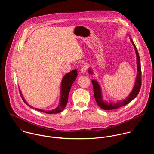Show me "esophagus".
I'll return each instance as SVG.
<instances>
[{"instance_id": "1", "label": "esophagus", "mask_w": 154, "mask_h": 154, "mask_svg": "<svg viewBox=\"0 0 154 154\" xmlns=\"http://www.w3.org/2000/svg\"><path fill=\"white\" fill-rule=\"evenodd\" d=\"M87 69V66L86 65H83V66H82V67H81L80 71H81V72H82L85 73V71H86Z\"/></svg>"}]
</instances>
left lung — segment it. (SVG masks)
<instances>
[{"mask_svg": "<svg viewBox=\"0 0 154 154\" xmlns=\"http://www.w3.org/2000/svg\"><path fill=\"white\" fill-rule=\"evenodd\" d=\"M131 41L132 43L135 51H136V54H137V80L135 82V85H134V89L132 90V91L130 95L129 96V97L126 99L125 100L121 101L120 102L115 103H108L107 102H106L103 100L102 98V91H101V88L100 87L99 85V83L97 82V81L96 80H92V84L93 86V90H94V98L96 99V101L97 103V104L99 105V106L100 107H101L102 109L104 110H113V109H118L120 107L126 105L127 104H128L129 103L131 102L132 100H134L136 97L137 95L138 94L140 90V87H141V80H142V78H141V68H140V58H139V53L137 51V47L134 42V41H132V39L131 38ZM88 72L91 74H92V71L89 69Z\"/></svg>", "mask_w": 154, "mask_h": 154, "instance_id": "obj_1", "label": "left lung"}]
</instances>
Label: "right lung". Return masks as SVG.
Wrapping results in <instances>:
<instances>
[{"mask_svg": "<svg viewBox=\"0 0 154 154\" xmlns=\"http://www.w3.org/2000/svg\"><path fill=\"white\" fill-rule=\"evenodd\" d=\"M77 76V69H74L72 71H71V72H69V73H67L63 79L62 82H61V99H60V102L58 106V107L57 108H55V109L52 110L51 111H45L43 110H41V109H38L36 108H34L32 106H31L30 105H29L27 103L25 102V99H23L20 90H19V92H20V94L21 96V97L22 99V100H23V102L26 104V105H28L29 107L35 109L36 110H38L39 112H44V113H46L48 114H55V113H60L61 112H62L64 109L65 108L66 104H67L68 102V98H69V94L70 90V88L71 87V85H72V83H74V82L75 80L76 77Z\"/></svg>", "mask_w": 154, "mask_h": 154, "instance_id": "right-lung-1", "label": "right lung"}]
</instances>
